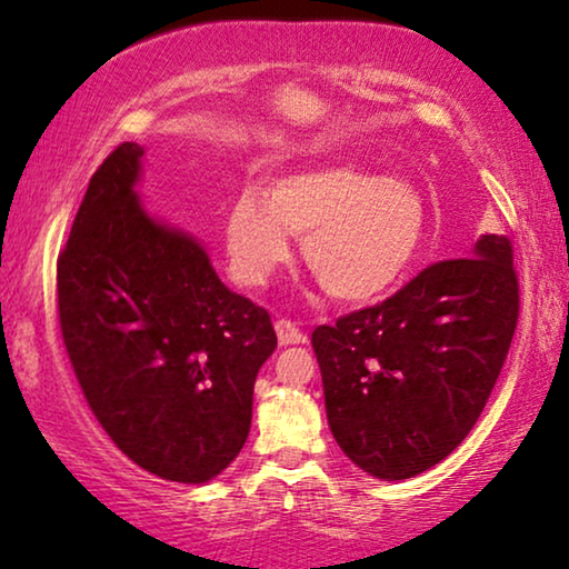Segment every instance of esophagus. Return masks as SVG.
Returning a JSON list of instances; mask_svg holds the SVG:
<instances>
[{
    "instance_id": "34e87169",
    "label": "esophagus",
    "mask_w": 569,
    "mask_h": 569,
    "mask_svg": "<svg viewBox=\"0 0 569 569\" xmlns=\"http://www.w3.org/2000/svg\"><path fill=\"white\" fill-rule=\"evenodd\" d=\"M274 329H277L279 345H282V347H287V345H306V341H308V333H302L298 326H295L292 321H287V318H279Z\"/></svg>"
}]
</instances>
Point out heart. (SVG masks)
I'll use <instances>...</instances> for the list:
<instances>
[{"label":"heart","instance_id":"heart-1","mask_svg":"<svg viewBox=\"0 0 569 569\" xmlns=\"http://www.w3.org/2000/svg\"><path fill=\"white\" fill-rule=\"evenodd\" d=\"M292 232L331 298L368 302L386 295L422 251L427 204L403 178L333 162L248 186L230 204L224 248L232 277L263 287L292 259Z\"/></svg>","mask_w":569,"mask_h":569}]
</instances>
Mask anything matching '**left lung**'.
Instances as JSON below:
<instances>
[{"label": "left lung", "instance_id": "left-lung-1", "mask_svg": "<svg viewBox=\"0 0 569 569\" xmlns=\"http://www.w3.org/2000/svg\"><path fill=\"white\" fill-rule=\"evenodd\" d=\"M518 313L512 243L481 236L473 256L430 263L378 306L318 326L313 349L339 448L388 481L453 453L492 393Z\"/></svg>", "mask_w": 569, "mask_h": 569}]
</instances>
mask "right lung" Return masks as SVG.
Instances as JSON below:
<instances>
[{"label":"right lung","mask_w":569,"mask_h":569,"mask_svg":"<svg viewBox=\"0 0 569 569\" xmlns=\"http://www.w3.org/2000/svg\"><path fill=\"white\" fill-rule=\"evenodd\" d=\"M142 152L123 142L90 178L57 259L61 339L121 453L160 479L201 485L243 448L277 333L267 310L220 282L197 240L139 207Z\"/></svg>","instance_id":"add662e5"}]
</instances>
